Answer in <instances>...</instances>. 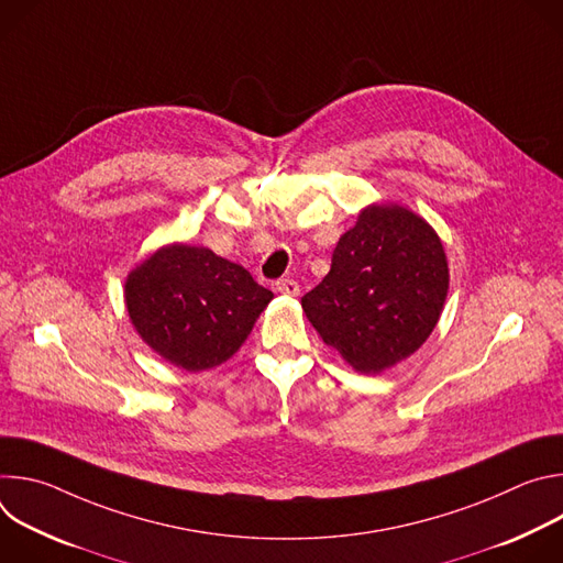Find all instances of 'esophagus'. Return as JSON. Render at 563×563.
Listing matches in <instances>:
<instances>
[{"label":"esophagus","mask_w":563,"mask_h":563,"mask_svg":"<svg viewBox=\"0 0 563 563\" xmlns=\"http://www.w3.org/2000/svg\"><path fill=\"white\" fill-rule=\"evenodd\" d=\"M276 289H278L280 294H287V296H298V294H300V287H298V283H296L294 278H280V280H276Z\"/></svg>","instance_id":"esophagus-1"}]
</instances>
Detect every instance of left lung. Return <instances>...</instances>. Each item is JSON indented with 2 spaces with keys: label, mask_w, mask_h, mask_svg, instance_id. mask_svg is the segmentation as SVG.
I'll return each instance as SVG.
<instances>
[{
  "label": "left lung",
  "mask_w": 563,
  "mask_h": 563,
  "mask_svg": "<svg viewBox=\"0 0 563 563\" xmlns=\"http://www.w3.org/2000/svg\"><path fill=\"white\" fill-rule=\"evenodd\" d=\"M445 294L448 263L432 227L404 207L372 205L300 302L328 345L354 369L376 374L426 343Z\"/></svg>",
  "instance_id": "1"
}]
</instances>
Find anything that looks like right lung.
<instances>
[{"label":"right lung","mask_w":563,"mask_h":563,"mask_svg":"<svg viewBox=\"0 0 563 563\" xmlns=\"http://www.w3.org/2000/svg\"><path fill=\"white\" fill-rule=\"evenodd\" d=\"M124 296L137 334L187 372L235 354L274 298L245 267L189 245L155 252L129 276Z\"/></svg>","instance_id":"right-lung-1"}]
</instances>
